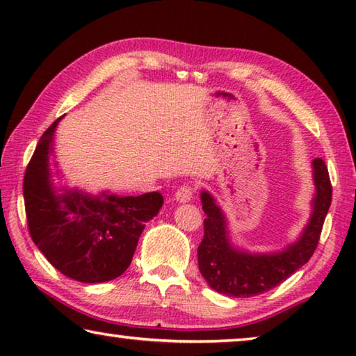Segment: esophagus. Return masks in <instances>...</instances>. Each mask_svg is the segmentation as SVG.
Wrapping results in <instances>:
<instances>
[{
    "label": "esophagus",
    "mask_w": 356,
    "mask_h": 356,
    "mask_svg": "<svg viewBox=\"0 0 356 356\" xmlns=\"http://www.w3.org/2000/svg\"><path fill=\"white\" fill-rule=\"evenodd\" d=\"M193 186L191 185H182L180 186V188L176 191V200L179 201V202H188L191 197H193Z\"/></svg>",
    "instance_id": "1"
}]
</instances>
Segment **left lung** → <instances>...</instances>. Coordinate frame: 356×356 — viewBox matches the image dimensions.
Instances as JSON below:
<instances>
[{
	"label": "left lung",
	"mask_w": 356,
	"mask_h": 356,
	"mask_svg": "<svg viewBox=\"0 0 356 356\" xmlns=\"http://www.w3.org/2000/svg\"><path fill=\"white\" fill-rule=\"evenodd\" d=\"M316 197L312 215L298 242L273 254H251L236 250L229 243L226 220L221 209L207 191L201 193L204 238L197 246L200 272L213 291L229 297H256L280 286L292 273L309 261L321 240L325 216L331 204V182L328 168L322 159L312 161Z\"/></svg>",
	"instance_id": "left-lung-1"
}]
</instances>
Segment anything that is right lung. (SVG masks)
<instances>
[{
  "label": "right lung",
  "mask_w": 356,
  "mask_h": 356,
  "mask_svg": "<svg viewBox=\"0 0 356 356\" xmlns=\"http://www.w3.org/2000/svg\"><path fill=\"white\" fill-rule=\"evenodd\" d=\"M58 118L35 146L23 179L29 236L47 261L80 282H105L122 275L131 262L149 220L163 206L159 191L141 196L76 190L58 195L50 180L48 159Z\"/></svg>",
  "instance_id": "obj_1"
}]
</instances>
